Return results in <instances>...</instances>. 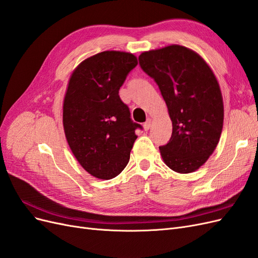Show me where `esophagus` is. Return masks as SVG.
<instances>
[{
  "label": "esophagus",
  "mask_w": 258,
  "mask_h": 258,
  "mask_svg": "<svg viewBox=\"0 0 258 258\" xmlns=\"http://www.w3.org/2000/svg\"><path fill=\"white\" fill-rule=\"evenodd\" d=\"M151 126H152V119H151V118H147L146 121H145L144 124H143V127H144L145 130H148V129L151 128Z\"/></svg>",
  "instance_id": "34e87169"
}]
</instances>
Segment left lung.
I'll use <instances>...</instances> for the list:
<instances>
[{
  "label": "left lung",
  "mask_w": 258,
  "mask_h": 258,
  "mask_svg": "<svg viewBox=\"0 0 258 258\" xmlns=\"http://www.w3.org/2000/svg\"><path fill=\"white\" fill-rule=\"evenodd\" d=\"M139 63L158 85L172 120L170 141L159 146L163 161L175 172H194L212 155L223 129L214 73L197 52L179 45L144 51Z\"/></svg>",
  "instance_id": "1"
}]
</instances>
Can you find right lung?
Returning <instances> with one entry per match:
<instances>
[{
    "mask_svg": "<svg viewBox=\"0 0 258 258\" xmlns=\"http://www.w3.org/2000/svg\"><path fill=\"white\" fill-rule=\"evenodd\" d=\"M138 64L135 54L107 50L84 60L69 81L63 128L75 158L88 173L111 179L127 166L140 123L130 118L119 89Z\"/></svg>",
    "mask_w": 258,
    "mask_h": 258,
    "instance_id": "add662e5",
    "label": "right lung"
}]
</instances>
